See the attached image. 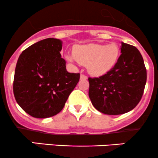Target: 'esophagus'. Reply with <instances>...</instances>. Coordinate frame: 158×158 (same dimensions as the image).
Listing matches in <instances>:
<instances>
[{"instance_id":"obj_1","label":"esophagus","mask_w":158,"mask_h":158,"mask_svg":"<svg viewBox=\"0 0 158 158\" xmlns=\"http://www.w3.org/2000/svg\"><path fill=\"white\" fill-rule=\"evenodd\" d=\"M87 77L84 74H81V80H87Z\"/></svg>"}]
</instances>
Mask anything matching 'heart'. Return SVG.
<instances>
[{
    "label": "heart",
    "instance_id": "1",
    "mask_svg": "<svg viewBox=\"0 0 158 158\" xmlns=\"http://www.w3.org/2000/svg\"><path fill=\"white\" fill-rule=\"evenodd\" d=\"M119 54V48L116 44H88L77 46L74 51V56L68 55L67 58L71 62L77 61L87 65L90 74L100 76L106 74L114 66Z\"/></svg>",
    "mask_w": 158,
    "mask_h": 158
}]
</instances>
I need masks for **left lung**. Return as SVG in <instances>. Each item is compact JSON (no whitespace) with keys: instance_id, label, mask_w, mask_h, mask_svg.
I'll return each instance as SVG.
<instances>
[{"instance_id":"1","label":"left lung","mask_w":158,"mask_h":158,"mask_svg":"<svg viewBox=\"0 0 158 158\" xmlns=\"http://www.w3.org/2000/svg\"><path fill=\"white\" fill-rule=\"evenodd\" d=\"M121 52L107 74L88 78L92 104L105 114H122L133 110L140 102L146 84L147 71L140 51L121 42Z\"/></svg>"}]
</instances>
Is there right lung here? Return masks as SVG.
Masks as SVG:
<instances>
[{
	"label": "right lung",
	"instance_id": "add662e5",
	"mask_svg": "<svg viewBox=\"0 0 158 158\" xmlns=\"http://www.w3.org/2000/svg\"><path fill=\"white\" fill-rule=\"evenodd\" d=\"M61 49L60 40L44 39L28 47L17 62L13 84L15 100L34 118L58 114L78 83L79 73L67 71Z\"/></svg>",
	"mask_w": 158,
	"mask_h": 158
}]
</instances>
